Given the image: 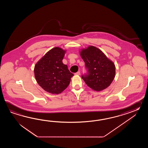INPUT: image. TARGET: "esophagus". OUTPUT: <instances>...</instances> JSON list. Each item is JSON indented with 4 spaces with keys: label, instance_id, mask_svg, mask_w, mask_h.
Returning <instances> with one entry per match:
<instances>
[{
    "label": "esophagus",
    "instance_id": "obj_1",
    "mask_svg": "<svg viewBox=\"0 0 148 148\" xmlns=\"http://www.w3.org/2000/svg\"><path fill=\"white\" fill-rule=\"evenodd\" d=\"M75 75H80V71H78L77 73H75Z\"/></svg>",
    "mask_w": 148,
    "mask_h": 148
}]
</instances>
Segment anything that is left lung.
I'll use <instances>...</instances> for the list:
<instances>
[{
    "instance_id": "1",
    "label": "left lung",
    "mask_w": 148,
    "mask_h": 148,
    "mask_svg": "<svg viewBox=\"0 0 148 148\" xmlns=\"http://www.w3.org/2000/svg\"><path fill=\"white\" fill-rule=\"evenodd\" d=\"M87 73L82 78L89 87L96 91L107 88L113 81L115 66L99 49L89 46L80 51Z\"/></svg>"
}]
</instances>
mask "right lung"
Returning <instances> with one entry per match:
<instances>
[{"instance_id": "right-lung-1", "label": "right lung", "mask_w": 148, "mask_h": 148, "mask_svg": "<svg viewBox=\"0 0 148 148\" xmlns=\"http://www.w3.org/2000/svg\"><path fill=\"white\" fill-rule=\"evenodd\" d=\"M66 51L55 47L49 51L35 64V78L44 90L59 94L69 86L73 75L62 62Z\"/></svg>"}]
</instances>
